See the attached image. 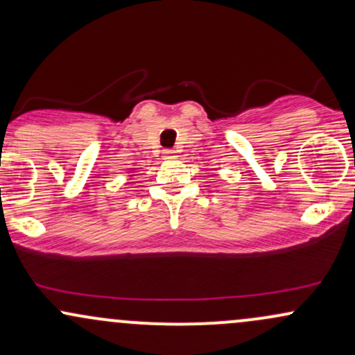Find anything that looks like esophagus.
I'll use <instances>...</instances> for the list:
<instances>
[{"mask_svg": "<svg viewBox=\"0 0 355 355\" xmlns=\"http://www.w3.org/2000/svg\"><path fill=\"white\" fill-rule=\"evenodd\" d=\"M165 157L166 158H177V152H175V150H165Z\"/></svg>", "mask_w": 355, "mask_h": 355, "instance_id": "esophagus-1", "label": "esophagus"}]
</instances>
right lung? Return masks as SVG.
<instances>
[{"label":"right lung","instance_id":"obj_1","mask_svg":"<svg viewBox=\"0 0 355 355\" xmlns=\"http://www.w3.org/2000/svg\"><path fill=\"white\" fill-rule=\"evenodd\" d=\"M130 177H132V175H130Z\"/></svg>","mask_w":355,"mask_h":355}]
</instances>
